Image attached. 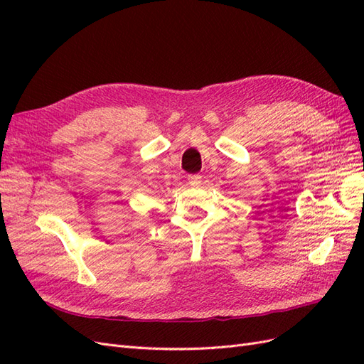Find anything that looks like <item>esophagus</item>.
Segmentation results:
<instances>
[{
  "label": "esophagus",
  "mask_w": 364,
  "mask_h": 364,
  "mask_svg": "<svg viewBox=\"0 0 364 364\" xmlns=\"http://www.w3.org/2000/svg\"><path fill=\"white\" fill-rule=\"evenodd\" d=\"M188 183L191 186H199L202 183V176L200 174H191V176H188Z\"/></svg>",
  "instance_id": "obj_1"
}]
</instances>
